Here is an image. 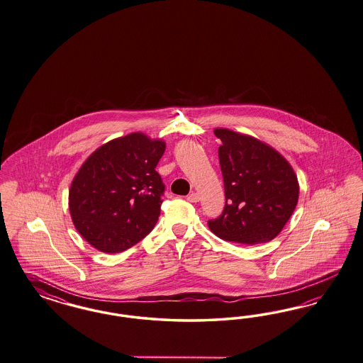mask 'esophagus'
<instances>
[{"label": "esophagus", "instance_id": "esophagus-1", "mask_svg": "<svg viewBox=\"0 0 363 363\" xmlns=\"http://www.w3.org/2000/svg\"><path fill=\"white\" fill-rule=\"evenodd\" d=\"M188 201L189 202H199V201H200V196H199V193L191 191V193L188 196Z\"/></svg>", "mask_w": 363, "mask_h": 363}]
</instances>
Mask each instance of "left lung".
<instances>
[{"label": "left lung", "mask_w": 363, "mask_h": 363, "mask_svg": "<svg viewBox=\"0 0 363 363\" xmlns=\"http://www.w3.org/2000/svg\"><path fill=\"white\" fill-rule=\"evenodd\" d=\"M224 178L225 208L208 223L218 238L238 244L268 242L283 230L299 200L292 166L272 146L229 128H214Z\"/></svg>", "instance_id": "left-lung-1"}]
</instances>
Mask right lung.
<instances>
[{
  "label": "right lung",
  "instance_id": "obj_1",
  "mask_svg": "<svg viewBox=\"0 0 363 363\" xmlns=\"http://www.w3.org/2000/svg\"><path fill=\"white\" fill-rule=\"evenodd\" d=\"M164 149L161 138L138 131L106 142L80 166L68 206L91 247L118 253L150 233L161 213L164 186L155 167Z\"/></svg>",
  "mask_w": 363,
  "mask_h": 363
}]
</instances>
